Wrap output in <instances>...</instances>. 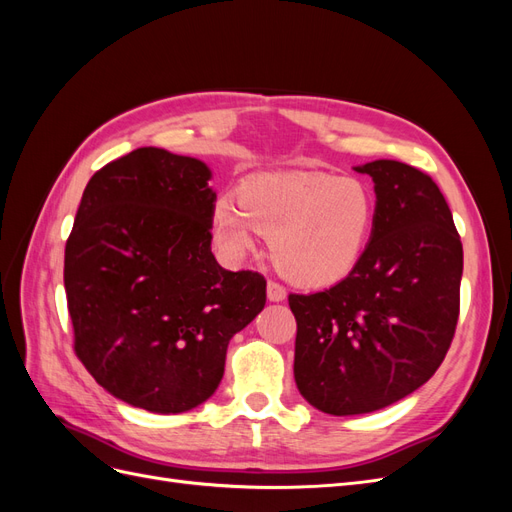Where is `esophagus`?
I'll list each match as a JSON object with an SVG mask.
<instances>
[{
	"mask_svg": "<svg viewBox=\"0 0 512 512\" xmlns=\"http://www.w3.org/2000/svg\"><path fill=\"white\" fill-rule=\"evenodd\" d=\"M267 297H269V301H284L286 299V288L280 284V282H273V280H269V284H267Z\"/></svg>",
	"mask_w": 512,
	"mask_h": 512,
	"instance_id": "esophagus-1",
	"label": "esophagus"
}]
</instances>
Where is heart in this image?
<instances>
[{
    "label": "heart",
    "instance_id": "heart-1",
    "mask_svg": "<svg viewBox=\"0 0 512 512\" xmlns=\"http://www.w3.org/2000/svg\"><path fill=\"white\" fill-rule=\"evenodd\" d=\"M376 218V200L361 179L322 170L260 173L245 179L241 200L224 194L213 207V232L224 250L241 256L258 237L288 280L329 286L359 262Z\"/></svg>",
    "mask_w": 512,
    "mask_h": 512
}]
</instances>
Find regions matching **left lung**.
Instances as JSON below:
<instances>
[{
	"instance_id": "1",
	"label": "left lung",
	"mask_w": 512,
	"mask_h": 512,
	"mask_svg": "<svg viewBox=\"0 0 512 512\" xmlns=\"http://www.w3.org/2000/svg\"><path fill=\"white\" fill-rule=\"evenodd\" d=\"M356 170L374 179L378 198L359 262L327 290L288 294L299 393L335 416L416 391L442 365L459 320L463 247L436 181L395 160Z\"/></svg>"
}]
</instances>
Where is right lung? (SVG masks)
<instances>
[{"instance_id": "right-lung-1", "label": "right lung", "mask_w": 512, "mask_h": 512, "mask_svg": "<svg viewBox=\"0 0 512 512\" xmlns=\"http://www.w3.org/2000/svg\"><path fill=\"white\" fill-rule=\"evenodd\" d=\"M209 168L141 147L89 179L66 241L74 352L117 399L158 414L207 401L230 339L267 301L258 271L211 254Z\"/></svg>"}]
</instances>
